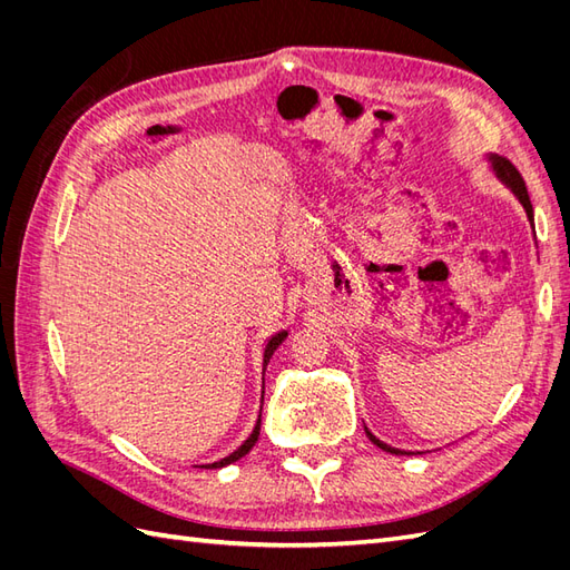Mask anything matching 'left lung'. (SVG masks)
<instances>
[{
    "instance_id": "1",
    "label": "left lung",
    "mask_w": 570,
    "mask_h": 570,
    "mask_svg": "<svg viewBox=\"0 0 570 570\" xmlns=\"http://www.w3.org/2000/svg\"><path fill=\"white\" fill-rule=\"evenodd\" d=\"M485 161H488V166H490V170H492V176H494L499 183H502L515 199H519V204L523 206V212H525V216H528V220H530V228H532V233H534V223H532V220H534V218H532V204H530L528 189H525V183H523V178H521L519 170H515L507 159L497 157V154H488ZM364 430H366L368 440H371L375 446H381V450H385V452H390V454H425V452H409V450H400V446H392V444H387V442H383V440H377L366 425H364Z\"/></svg>"
}]
</instances>
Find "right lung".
<instances>
[{
    "mask_svg": "<svg viewBox=\"0 0 570 570\" xmlns=\"http://www.w3.org/2000/svg\"><path fill=\"white\" fill-rule=\"evenodd\" d=\"M287 337V331H278V333H273L268 340H266V344H264V356H262V404L264 406V371H266V364H268V358H271V354L275 352V347H278V344L283 342ZM258 430H262V409H258V416H256V423H254V428H252V433H249V438L237 446V450H233L228 456H223V459H218V461H214V463H199L197 469H223V465H228V463H233V461H237V459H243L252 446H254V442L258 440Z\"/></svg>",
    "mask_w": 570,
    "mask_h": 570,
    "instance_id": "obj_1",
    "label": "right lung"
}]
</instances>
